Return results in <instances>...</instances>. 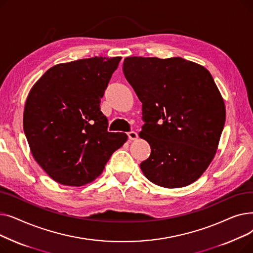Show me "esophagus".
Masks as SVG:
<instances>
[{
  "label": "esophagus",
  "mask_w": 253,
  "mask_h": 253,
  "mask_svg": "<svg viewBox=\"0 0 253 253\" xmlns=\"http://www.w3.org/2000/svg\"><path fill=\"white\" fill-rule=\"evenodd\" d=\"M127 135H128V138H129L130 140H135V139L138 137V135H137V133H136L135 131H130V132H128Z\"/></svg>",
  "instance_id": "34e87169"
}]
</instances>
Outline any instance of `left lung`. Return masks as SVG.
I'll return each instance as SVG.
<instances>
[{
    "label": "left lung",
    "mask_w": 253,
    "mask_h": 253,
    "mask_svg": "<svg viewBox=\"0 0 253 253\" xmlns=\"http://www.w3.org/2000/svg\"><path fill=\"white\" fill-rule=\"evenodd\" d=\"M123 73L142 103L139 137L152 150L140 164L145 177L168 189L196 181L213 159L225 122L213 78L180 57H127Z\"/></svg>",
    "instance_id": "obj_1"
}]
</instances>
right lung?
Returning a JSON list of instances; mask_svg holds the SVG:
<instances>
[{
    "label": "right lung",
    "instance_id": "1",
    "mask_svg": "<svg viewBox=\"0 0 253 253\" xmlns=\"http://www.w3.org/2000/svg\"><path fill=\"white\" fill-rule=\"evenodd\" d=\"M121 57H92L49 69L32 88L23 130L38 164L55 181L80 187L94 180L127 140L109 132L100 99Z\"/></svg>",
    "mask_w": 253,
    "mask_h": 253
}]
</instances>
